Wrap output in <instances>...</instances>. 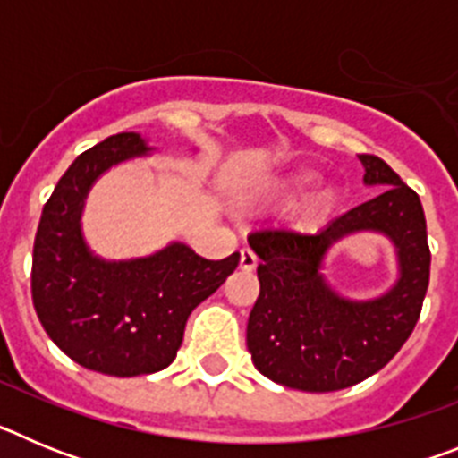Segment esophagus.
Instances as JSON below:
<instances>
[{
  "instance_id": "1",
  "label": "esophagus",
  "mask_w": 458,
  "mask_h": 458,
  "mask_svg": "<svg viewBox=\"0 0 458 458\" xmlns=\"http://www.w3.org/2000/svg\"><path fill=\"white\" fill-rule=\"evenodd\" d=\"M257 268V257L252 250H241V270H254Z\"/></svg>"
}]
</instances>
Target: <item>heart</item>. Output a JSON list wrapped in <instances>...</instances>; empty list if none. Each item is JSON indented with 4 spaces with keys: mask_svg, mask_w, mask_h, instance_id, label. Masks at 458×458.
<instances>
[{
    "mask_svg": "<svg viewBox=\"0 0 458 458\" xmlns=\"http://www.w3.org/2000/svg\"><path fill=\"white\" fill-rule=\"evenodd\" d=\"M321 179V169L311 167V165H298V167H286L282 172L273 174L261 183L250 185L245 192V199L254 201H270V204H286V201L301 197L305 190ZM342 199V188L335 181H326L318 185L307 199L302 201L298 213H295V225L301 229H317L327 217L333 216Z\"/></svg>",
    "mask_w": 458,
    "mask_h": 458,
    "instance_id": "1",
    "label": "heart"
}]
</instances>
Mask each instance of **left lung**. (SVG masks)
<instances>
[{
	"instance_id": "left-lung-1",
	"label": "left lung",
	"mask_w": 458,
	"mask_h": 458,
	"mask_svg": "<svg viewBox=\"0 0 458 458\" xmlns=\"http://www.w3.org/2000/svg\"><path fill=\"white\" fill-rule=\"evenodd\" d=\"M358 157L378 197L314 236L270 229L248 236L261 261L248 351L266 378L293 390H344L383 369L411 337L427 293L431 252L420 197L386 160ZM360 233L386 235L395 248V282L374 299L339 294L325 275L329 250Z\"/></svg>"
}]
</instances>
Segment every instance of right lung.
Listing matches in <instances>:
<instances>
[{"label": "right lung", "instance_id": "obj_1", "mask_svg": "<svg viewBox=\"0 0 458 458\" xmlns=\"http://www.w3.org/2000/svg\"><path fill=\"white\" fill-rule=\"evenodd\" d=\"M153 151L140 132H119L84 151L43 206L34 241L31 298L47 337L84 369L119 378L172 365L192 310L241 259L233 252L210 261L181 241L119 261L89 248L82 213L93 183Z\"/></svg>", "mask_w": 458, "mask_h": 458}]
</instances>
